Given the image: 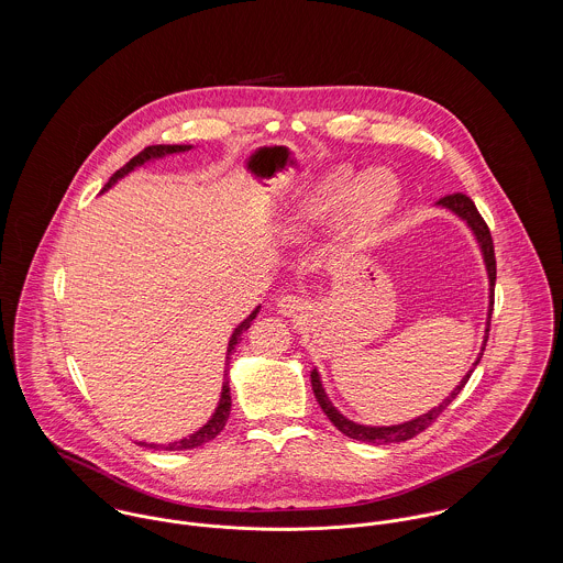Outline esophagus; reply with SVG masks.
Masks as SVG:
<instances>
[{"label":"esophagus","mask_w":563,"mask_h":563,"mask_svg":"<svg viewBox=\"0 0 563 563\" xmlns=\"http://www.w3.org/2000/svg\"><path fill=\"white\" fill-rule=\"evenodd\" d=\"M303 310V299L297 295H284L277 299V312L282 317H292Z\"/></svg>","instance_id":"obj_1"}]
</instances>
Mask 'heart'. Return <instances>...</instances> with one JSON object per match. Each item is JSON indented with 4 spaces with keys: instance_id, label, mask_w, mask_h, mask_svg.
Segmentation results:
<instances>
[{
    "instance_id": "heart-1",
    "label": "heart",
    "mask_w": 563,
    "mask_h": 563,
    "mask_svg": "<svg viewBox=\"0 0 563 563\" xmlns=\"http://www.w3.org/2000/svg\"><path fill=\"white\" fill-rule=\"evenodd\" d=\"M340 205V228L346 239L366 242L395 212L399 203V181L386 168H373L353 181V170H333L317 190L310 212L322 217Z\"/></svg>"
}]
</instances>
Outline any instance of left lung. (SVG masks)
I'll use <instances>...</instances> for the list:
<instances>
[{
	"label": "left lung",
	"mask_w": 563,
	"mask_h": 563,
	"mask_svg": "<svg viewBox=\"0 0 563 563\" xmlns=\"http://www.w3.org/2000/svg\"><path fill=\"white\" fill-rule=\"evenodd\" d=\"M438 208H444L449 212H453L457 219H462L468 230L473 232L475 241L479 244V251H482L483 264H485V271H487V284H489V295H487V321H485V335H483L482 351L473 364V368L462 377V382L453 388V393L440 402L435 407H431L427 413H420L411 420H405L401 424H384V427H377V424H360L351 418H346L344 413H340L333 402L329 401L327 393H324V386H322L321 373L314 368L310 373V379H312V390H314V397L321 405L322 411L327 413V418L333 422V427L338 431H342L346 438H353V440H360V442H368V444H393V442H405V440H411L413 435H418L420 431H424L451 402L453 399L462 393V388L468 384L473 371L477 368V364L482 362L483 351H485V342H487V335H489V319H492V308H494V284H496V260H494V244H492V236H489V230L485 225V221L482 219V214L477 212L475 203L471 197L462 195V192H455V195H449V197H442L438 203Z\"/></svg>",
	"instance_id": "1"
}]
</instances>
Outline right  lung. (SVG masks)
<instances>
[{
	"label": "right lung",
	"mask_w": 563,
	"mask_h": 563,
	"mask_svg": "<svg viewBox=\"0 0 563 563\" xmlns=\"http://www.w3.org/2000/svg\"><path fill=\"white\" fill-rule=\"evenodd\" d=\"M192 150V145H152V147H145L139 156H134L132 161L128 162L125 166H121L110 179H108V184L103 186V190L101 192H106V190H110L119 179H123V177H128L132 170H136V168H141V166H145V164H150V162L161 161L164 156H173V154H184V152H190ZM257 312H260V306L244 319V321L239 322L236 324V329L232 331V335H230V342H228V353H225V375H223V388H221V399L217 402V409H214V413L210 416V420L203 424V427H199L195 433H190V435H186V438H181V440H175V442H168V444H147V442H139L141 446H150V449H164V451H190V449H197V446H201V444H206V442H210V440H214L223 429H225V422H228V418H230V411H232V395H230V377H228V371H230V360H232V353H234V349H236V344L241 342L242 331H246L249 327H251V322L255 321V317H257Z\"/></svg>",
	"instance_id": "add662e5"
}]
</instances>
